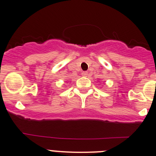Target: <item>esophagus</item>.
<instances>
[{
	"label": "esophagus",
	"mask_w": 156,
	"mask_h": 156,
	"mask_svg": "<svg viewBox=\"0 0 156 156\" xmlns=\"http://www.w3.org/2000/svg\"><path fill=\"white\" fill-rule=\"evenodd\" d=\"M81 75H82V76H84V77H87L88 75V73L87 72V71H83L82 73H81Z\"/></svg>",
	"instance_id": "obj_1"
}]
</instances>
